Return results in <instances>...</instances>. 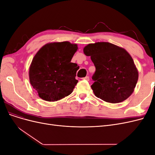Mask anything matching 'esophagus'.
<instances>
[{
	"label": "esophagus",
	"instance_id": "obj_1",
	"mask_svg": "<svg viewBox=\"0 0 155 155\" xmlns=\"http://www.w3.org/2000/svg\"><path fill=\"white\" fill-rule=\"evenodd\" d=\"M82 79H83V80H86V81H89V77L88 76H86L85 78H83Z\"/></svg>",
	"mask_w": 155,
	"mask_h": 155
}]
</instances>
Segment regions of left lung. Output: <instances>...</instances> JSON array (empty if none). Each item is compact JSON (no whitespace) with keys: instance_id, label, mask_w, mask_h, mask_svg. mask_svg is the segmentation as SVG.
Here are the masks:
<instances>
[{"instance_id":"left-lung-1","label":"left lung","mask_w":155,"mask_h":155,"mask_svg":"<svg viewBox=\"0 0 155 155\" xmlns=\"http://www.w3.org/2000/svg\"><path fill=\"white\" fill-rule=\"evenodd\" d=\"M96 67L91 88L95 96L106 102L117 104L134 92L138 72L130 54L123 48L107 42L88 44L83 48Z\"/></svg>"}]
</instances>
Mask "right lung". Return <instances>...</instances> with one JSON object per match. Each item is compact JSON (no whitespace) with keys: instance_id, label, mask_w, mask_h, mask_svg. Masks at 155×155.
Returning <instances> with one entry per match:
<instances>
[{"instance_id":"right-lung-1","label":"right lung","mask_w":155,"mask_h":155,"mask_svg":"<svg viewBox=\"0 0 155 155\" xmlns=\"http://www.w3.org/2000/svg\"><path fill=\"white\" fill-rule=\"evenodd\" d=\"M78 48L76 44L64 41L48 43L37 51L30 64L29 78L41 99L55 101L72 92L79 67L71 60Z\"/></svg>"}]
</instances>
